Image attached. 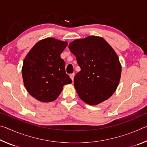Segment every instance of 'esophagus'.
<instances>
[{"label":"esophagus","mask_w":147,"mask_h":147,"mask_svg":"<svg viewBox=\"0 0 147 147\" xmlns=\"http://www.w3.org/2000/svg\"><path fill=\"white\" fill-rule=\"evenodd\" d=\"M74 73L70 74V78H71V80H73H73H74Z\"/></svg>","instance_id":"34e87169"}]
</instances>
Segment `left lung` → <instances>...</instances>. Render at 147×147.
<instances>
[{
    "label": "left lung",
    "instance_id": "left-lung-1",
    "mask_svg": "<svg viewBox=\"0 0 147 147\" xmlns=\"http://www.w3.org/2000/svg\"><path fill=\"white\" fill-rule=\"evenodd\" d=\"M81 71L74 78V86L82 100L96 105L115 91L121 74V65L115 51L101 37L91 36L69 45Z\"/></svg>",
    "mask_w": 147,
    "mask_h": 147
}]
</instances>
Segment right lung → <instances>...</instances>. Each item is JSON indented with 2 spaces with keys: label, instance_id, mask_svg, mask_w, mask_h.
<instances>
[{
  "label": "right lung",
  "instance_id": "obj_1",
  "mask_svg": "<svg viewBox=\"0 0 147 147\" xmlns=\"http://www.w3.org/2000/svg\"><path fill=\"white\" fill-rule=\"evenodd\" d=\"M66 41L48 38L38 41L24 59L22 76L27 91L43 102L55 100L65 84L72 80L65 73L60 54Z\"/></svg>",
  "mask_w": 147,
  "mask_h": 147
}]
</instances>
